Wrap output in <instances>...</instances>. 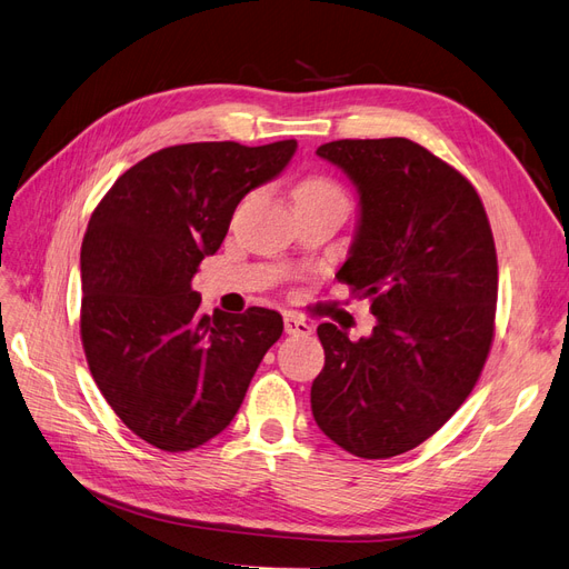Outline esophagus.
<instances>
[{
	"mask_svg": "<svg viewBox=\"0 0 569 569\" xmlns=\"http://www.w3.org/2000/svg\"><path fill=\"white\" fill-rule=\"evenodd\" d=\"M284 332L287 335H311L313 332V327L308 325L303 318H299V316H284Z\"/></svg>",
	"mask_w": 569,
	"mask_h": 569,
	"instance_id": "obj_1",
	"label": "esophagus"
}]
</instances>
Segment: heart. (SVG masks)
I'll list each match as a JSON object with an SVG mask.
<instances>
[{
  "instance_id": "heart-1",
  "label": "heart",
  "mask_w": 569,
  "mask_h": 569,
  "mask_svg": "<svg viewBox=\"0 0 569 569\" xmlns=\"http://www.w3.org/2000/svg\"><path fill=\"white\" fill-rule=\"evenodd\" d=\"M311 197H332V199H343L341 187L322 176H311L306 178L299 187H297V199H311Z\"/></svg>"
}]
</instances>
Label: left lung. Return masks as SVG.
I'll return each mask as SVG.
<instances>
[{
  "mask_svg": "<svg viewBox=\"0 0 569 569\" xmlns=\"http://www.w3.org/2000/svg\"><path fill=\"white\" fill-rule=\"evenodd\" d=\"M358 189V230L337 272L370 299V337L322 322L313 418L343 451L380 460L416 449L468 399L493 341L498 263L477 189L406 140L318 147Z\"/></svg>",
  "mask_w": 569,
  "mask_h": 569,
  "instance_id": "obj_1",
  "label": "left lung"
}]
</instances>
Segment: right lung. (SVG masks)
<instances>
[{
    "mask_svg": "<svg viewBox=\"0 0 569 569\" xmlns=\"http://www.w3.org/2000/svg\"><path fill=\"white\" fill-rule=\"evenodd\" d=\"M297 140L166 147L120 176L82 239L80 337L123 425L168 453L220 435L242 406L282 316H201L192 278L251 189L278 178Z\"/></svg>",
    "mask_w": 569,
    "mask_h": 569,
    "instance_id": "1",
    "label": "right lung"
}]
</instances>
